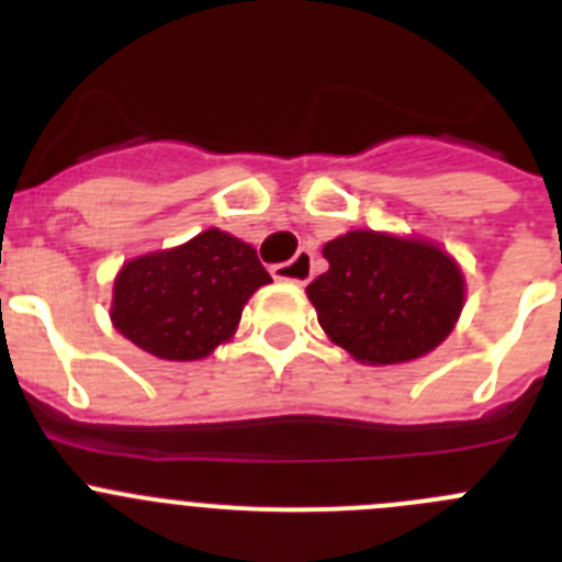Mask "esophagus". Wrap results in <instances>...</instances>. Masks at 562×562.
Wrapping results in <instances>:
<instances>
[{"instance_id": "1", "label": "esophagus", "mask_w": 562, "mask_h": 562, "mask_svg": "<svg viewBox=\"0 0 562 562\" xmlns=\"http://www.w3.org/2000/svg\"><path fill=\"white\" fill-rule=\"evenodd\" d=\"M272 278L278 281H292V284H306L312 278V252L297 250V256L284 265H272Z\"/></svg>"}]
</instances>
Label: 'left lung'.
<instances>
[{
    "label": "left lung",
    "instance_id": "left-lung-1",
    "mask_svg": "<svg viewBox=\"0 0 562 562\" xmlns=\"http://www.w3.org/2000/svg\"><path fill=\"white\" fill-rule=\"evenodd\" d=\"M329 270L310 286L326 335L369 366L428 355L453 331L464 276L434 241L351 231L326 241Z\"/></svg>",
    "mask_w": 562,
    "mask_h": 562
}]
</instances>
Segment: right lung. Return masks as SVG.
<instances>
[{
  "label": "right lung",
  "mask_w": 562,
  "mask_h": 562,
  "mask_svg": "<svg viewBox=\"0 0 562 562\" xmlns=\"http://www.w3.org/2000/svg\"><path fill=\"white\" fill-rule=\"evenodd\" d=\"M270 281L247 241L211 227L126 261L114 278L112 324L160 360H202L231 340L247 297Z\"/></svg>",
  "instance_id": "obj_1"
}]
</instances>
